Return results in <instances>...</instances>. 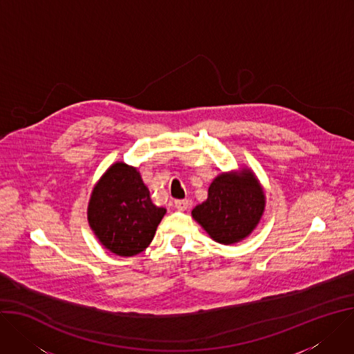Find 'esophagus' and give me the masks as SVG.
Here are the masks:
<instances>
[{
  "label": "esophagus",
  "instance_id": "1",
  "mask_svg": "<svg viewBox=\"0 0 354 354\" xmlns=\"http://www.w3.org/2000/svg\"><path fill=\"white\" fill-rule=\"evenodd\" d=\"M175 207L178 209V210H186L187 207H189V201L187 199H178V201H175Z\"/></svg>",
  "mask_w": 354,
  "mask_h": 354
}]
</instances>
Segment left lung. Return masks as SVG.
<instances>
[{
    "label": "left lung",
    "instance_id": "obj_1",
    "mask_svg": "<svg viewBox=\"0 0 354 354\" xmlns=\"http://www.w3.org/2000/svg\"><path fill=\"white\" fill-rule=\"evenodd\" d=\"M266 207L264 190L254 172H223L209 186L207 199L192 216L220 244H234L251 234Z\"/></svg>",
    "mask_w": 354,
    "mask_h": 354
}]
</instances>
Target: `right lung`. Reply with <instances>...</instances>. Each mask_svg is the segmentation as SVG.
I'll return each mask as SVG.
<instances>
[{
    "label": "right lung",
    "instance_id": "obj_1",
    "mask_svg": "<svg viewBox=\"0 0 354 354\" xmlns=\"http://www.w3.org/2000/svg\"><path fill=\"white\" fill-rule=\"evenodd\" d=\"M167 209L152 203L137 168L113 164L93 187L87 218L99 241L120 257H133L152 241Z\"/></svg>",
    "mask_w": 354,
    "mask_h": 354
}]
</instances>
